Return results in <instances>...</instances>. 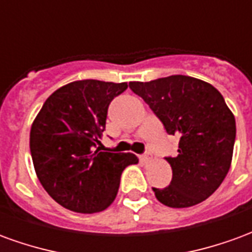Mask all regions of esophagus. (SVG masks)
Segmentation results:
<instances>
[{
    "label": "esophagus",
    "instance_id": "esophagus-1",
    "mask_svg": "<svg viewBox=\"0 0 252 252\" xmlns=\"http://www.w3.org/2000/svg\"><path fill=\"white\" fill-rule=\"evenodd\" d=\"M153 155L151 154H144L142 157V160L144 162V163H151L153 162Z\"/></svg>",
    "mask_w": 252,
    "mask_h": 252
}]
</instances>
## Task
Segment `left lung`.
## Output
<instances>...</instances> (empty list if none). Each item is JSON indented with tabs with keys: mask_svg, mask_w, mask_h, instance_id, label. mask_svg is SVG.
<instances>
[{
	"mask_svg": "<svg viewBox=\"0 0 252 252\" xmlns=\"http://www.w3.org/2000/svg\"><path fill=\"white\" fill-rule=\"evenodd\" d=\"M129 88L150 105L166 132L180 139L178 155L166 159L173 170L170 185L153 188L157 200L170 208L206 200L228 174L236 136L235 116L221 93L188 75L129 82Z\"/></svg>",
	"mask_w": 252,
	"mask_h": 252,
	"instance_id": "obj_1",
	"label": "left lung"
}]
</instances>
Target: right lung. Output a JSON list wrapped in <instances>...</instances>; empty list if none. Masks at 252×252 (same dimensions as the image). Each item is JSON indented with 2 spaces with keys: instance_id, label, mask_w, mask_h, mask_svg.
<instances>
[{
  "instance_id": "obj_1",
  "label": "right lung",
  "mask_w": 252,
  "mask_h": 252,
  "mask_svg": "<svg viewBox=\"0 0 252 252\" xmlns=\"http://www.w3.org/2000/svg\"><path fill=\"white\" fill-rule=\"evenodd\" d=\"M126 88V82L97 79L67 83L46 99L32 123L30 148L36 175L68 211H105L117 195L123 170L139 163L131 153L99 150L108 106Z\"/></svg>"
}]
</instances>
